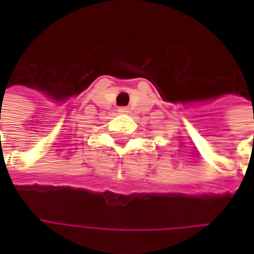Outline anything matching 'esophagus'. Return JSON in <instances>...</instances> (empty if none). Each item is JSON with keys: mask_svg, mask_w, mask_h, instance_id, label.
I'll use <instances>...</instances> for the list:
<instances>
[{"mask_svg": "<svg viewBox=\"0 0 254 254\" xmlns=\"http://www.w3.org/2000/svg\"><path fill=\"white\" fill-rule=\"evenodd\" d=\"M130 112L128 110V107H119V113H123V114H127V113Z\"/></svg>", "mask_w": 254, "mask_h": 254, "instance_id": "obj_1", "label": "esophagus"}]
</instances>
